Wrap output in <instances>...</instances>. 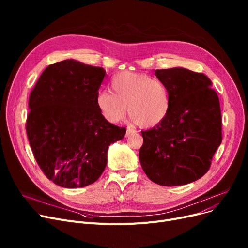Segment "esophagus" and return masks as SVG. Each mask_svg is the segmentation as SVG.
<instances>
[{
  "label": "esophagus",
  "instance_id": "obj_1",
  "mask_svg": "<svg viewBox=\"0 0 248 248\" xmlns=\"http://www.w3.org/2000/svg\"><path fill=\"white\" fill-rule=\"evenodd\" d=\"M136 131H135V128H133V127H131V126H128V127H126V133H125V137H127L128 135H131V134H134Z\"/></svg>",
  "mask_w": 248,
  "mask_h": 248
}]
</instances>
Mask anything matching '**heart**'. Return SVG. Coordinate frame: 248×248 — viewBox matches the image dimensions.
Wrapping results in <instances>:
<instances>
[{"mask_svg": "<svg viewBox=\"0 0 248 248\" xmlns=\"http://www.w3.org/2000/svg\"><path fill=\"white\" fill-rule=\"evenodd\" d=\"M111 90L100 89L96 107L108 122H122L128 110L134 123L151 128L161 124L171 111L172 98L166 84L145 73L124 71L110 80Z\"/></svg>", "mask_w": 248, "mask_h": 248, "instance_id": "1", "label": "heart"}]
</instances>
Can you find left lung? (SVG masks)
I'll list each match as a JSON object with an SVG mask.
<instances>
[{
	"label": "left lung",
	"mask_w": 248,
	"mask_h": 248,
	"mask_svg": "<svg viewBox=\"0 0 248 248\" xmlns=\"http://www.w3.org/2000/svg\"><path fill=\"white\" fill-rule=\"evenodd\" d=\"M155 72L169 88L172 107L161 124L141 132L140 162L154 183L186 185L208 172L222 141L219 98L203 73L181 67Z\"/></svg>",
	"instance_id": "8db88e82"
}]
</instances>
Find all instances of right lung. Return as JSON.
Masks as SVG:
<instances>
[{"label":"right lung","mask_w":248,"mask_h":248,"mask_svg":"<svg viewBox=\"0 0 248 248\" xmlns=\"http://www.w3.org/2000/svg\"><path fill=\"white\" fill-rule=\"evenodd\" d=\"M106 75L101 67L73 59L51 64L29 97L26 132L39 167L64 188L88 186L101 176L108 150L125 127L108 123L95 96Z\"/></svg>","instance_id":"obj_1"}]
</instances>
